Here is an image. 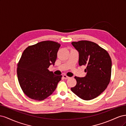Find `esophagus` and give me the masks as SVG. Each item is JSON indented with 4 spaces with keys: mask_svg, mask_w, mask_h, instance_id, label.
Instances as JSON below:
<instances>
[{
    "mask_svg": "<svg viewBox=\"0 0 126 126\" xmlns=\"http://www.w3.org/2000/svg\"><path fill=\"white\" fill-rule=\"evenodd\" d=\"M63 78L66 79H69V78H70L69 77H68V76H67L66 75H63Z\"/></svg>",
    "mask_w": 126,
    "mask_h": 126,
    "instance_id": "1",
    "label": "esophagus"
}]
</instances>
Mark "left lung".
<instances>
[{
  "instance_id": "left-lung-1",
  "label": "left lung",
  "mask_w": 126,
  "mask_h": 126,
  "mask_svg": "<svg viewBox=\"0 0 126 126\" xmlns=\"http://www.w3.org/2000/svg\"><path fill=\"white\" fill-rule=\"evenodd\" d=\"M79 52V66H85V77L75 76L76 85L71 91L80 98L90 100L98 97L107 88L111 75V59L105 49L88 40L72 42Z\"/></svg>"
}]
</instances>
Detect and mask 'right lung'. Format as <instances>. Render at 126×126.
Returning a JSON list of instances; mask_svg holds the SVG:
<instances>
[{
	"instance_id": "right-lung-1",
	"label": "right lung",
	"mask_w": 126,
	"mask_h": 126,
	"mask_svg": "<svg viewBox=\"0 0 126 126\" xmlns=\"http://www.w3.org/2000/svg\"><path fill=\"white\" fill-rule=\"evenodd\" d=\"M60 45L44 41L26 48L17 64V77L24 93L35 100L41 101L55 90L62 76H56L48 68L54 64Z\"/></svg>"
}]
</instances>
